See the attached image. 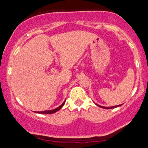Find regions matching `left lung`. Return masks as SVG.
<instances>
[{
  "label": "left lung",
  "mask_w": 148,
  "mask_h": 148,
  "mask_svg": "<svg viewBox=\"0 0 148 148\" xmlns=\"http://www.w3.org/2000/svg\"><path fill=\"white\" fill-rule=\"evenodd\" d=\"M97 106H99V107H102V108H104V109H113V108H115V107H120V106L122 105V104H120V105H116V106H112V107H103V106H101V105H99V104H97Z\"/></svg>",
  "instance_id": "1"
}]
</instances>
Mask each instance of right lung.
<instances>
[{
  "instance_id": "add662e5",
  "label": "right lung",
  "mask_w": 148,
  "mask_h": 148,
  "mask_svg": "<svg viewBox=\"0 0 148 148\" xmlns=\"http://www.w3.org/2000/svg\"><path fill=\"white\" fill-rule=\"evenodd\" d=\"M66 101V99H65ZM65 101L61 104L59 107H56V108L53 109V110H45V111H41V112H36V113H40V114H53V113L56 112L57 111H59L61 108L64 106V104H65Z\"/></svg>"
}]
</instances>
